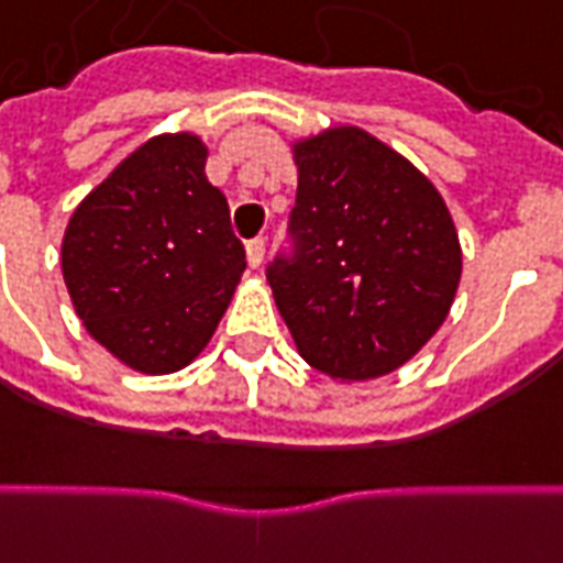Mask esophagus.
<instances>
[{
	"label": "esophagus",
	"mask_w": 563,
	"mask_h": 563,
	"mask_svg": "<svg viewBox=\"0 0 563 563\" xmlns=\"http://www.w3.org/2000/svg\"><path fill=\"white\" fill-rule=\"evenodd\" d=\"M265 250H268L265 239H250L247 241V262L253 265V268H260L262 262H265Z\"/></svg>",
	"instance_id": "esophagus-1"
}]
</instances>
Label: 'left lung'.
Instances as JSON below:
<instances>
[{"label":"left lung","mask_w":563,"mask_h":563,"mask_svg":"<svg viewBox=\"0 0 563 563\" xmlns=\"http://www.w3.org/2000/svg\"><path fill=\"white\" fill-rule=\"evenodd\" d=\"M298 194L286 247L265 277L298 352L331 378L385 376L451 310L462 253L439 190L357 128L295 148Z\"/></svg>","instance_id":"obj_1"}]
</instances>
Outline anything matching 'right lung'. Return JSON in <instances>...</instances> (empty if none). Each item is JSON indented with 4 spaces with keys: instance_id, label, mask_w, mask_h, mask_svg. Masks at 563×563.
I'll use <instances>...</instances> for the list:
<instances>
[{
    "instance_id": "add662e5",
    "label": "right lung",
    "mask_w": 563,
    "mask_h": 563,
    "mask_svg": "<svg viewBox=\"0 0 563 563\" xmlns=\"http://www.w3.org/2000/svg\"><path fill=\"white\" fill-rule=\"evenodd\" d=\"M244 244L206 178V145L154 136L74 211L62 274L77 316L140 373H176L206 349L241 280Z\"/></svg>"
}]
</instances>
